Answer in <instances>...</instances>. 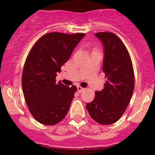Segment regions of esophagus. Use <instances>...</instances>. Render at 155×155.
Wrapping results in <instances>:
<instances>
[{
    "label": "esophagus",
    "mask_w": 155,
    "mask_h": 155,
    "mask_svg": "<svg viewBox=\"0 0 155 155\" xmlns=\"http://www.w3.org/2000/svg\"><path fill=\"white\" fill-rule=\"evenodd\" d=\"M77 90H78V91L79 92V93H81V92H83L84 91V88H83V87H80V86H78L77 87Z\"/></svg>",
    "instance_id": "esophagus-1"
}]
</instances>
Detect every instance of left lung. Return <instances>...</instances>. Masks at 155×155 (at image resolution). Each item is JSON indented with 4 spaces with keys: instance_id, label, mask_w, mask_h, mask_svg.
<instances>
[{
    "instance_id": "left-lung-1",
    "label": "left lung",
    "mask_w": 155,
    "mask_h": 155,
    "mask_svg": "<svg viewBox=\"0 0 155 155\" xmlns=\"http://www.w3.org/2000/svg\"><path fill=\"white\" fill-rule=\"evenodd\" d=\"M104 47L103 71L107 78L102 91H96L93 101L86 104L92 118L100 124L115 123L130 103L135 78L132 60L127 48L115 34L96 33Z\"/></svg>"
}]
</instances>
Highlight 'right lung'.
<instances>
[{
	"label": "right lung",
	"instance_id": "obj_1",
	"mask_svg": "<svg viewBox=\"0 0 155 155\" xmlns=\"http://www.w3.org/2000/svg\"><path fill=\"white\" fill-rule=\"evenodd\" d=\"M85 34L51 32L40 37L30 51L23 68L22 87L30 113L45 125L59 123L68 112L76 91L56 83L61 67L68 60Z\"/></svg>",
	"mask_w": 155,
	"mask_h": 155
}]
</instances>
